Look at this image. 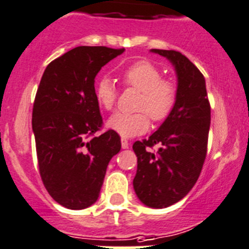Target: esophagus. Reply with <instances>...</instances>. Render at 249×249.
Returning a JSON list of instances; mask_svg holds the SVG:
<instances>
[{
	"mask_svg": "<svg viewBox=\"0 0 249 249\" xmlns=\"http://www.w3.org/2000/svg\"><path fill=\"white\" fill-rule=\"evenodd\" d=\"M122 147L124 148V150H125V148L129 147V142H127L126 139H124V138H122Z\"/></svg>",
	"mask_w": 249,
	"mask_h": 249,
	"instance_id": "obj_1",
	"label": "esophagus"
}]
</instances>
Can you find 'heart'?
Instances as JSON below:
<instances>
[{"label":"heart","instance_id":"obj_1","mask_svg":"<svg viewBox=\"0 0 249 249\" xmlns=\"http://www.w3.org/2000/svg\"><path fill=\"white\" fill-rule=\"evenodd\" d=\"M123 81L125 85L140 90L138 109L143 111L113 114L107 123L109 129L124 138H134L148 130L150 120L146 112L155 122H161L168 117L176 103L177 88L171 81L162 80V72L159 67L148 61L135 62L124 70ZM94 93L99 106L107 110L113 109L117 102V87L110 77L103 76L99 78Z\"/></svg>","mask_w":249,"mask_h":249}]
</instances>
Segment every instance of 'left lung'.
I'll list each match as a JSON object with an SVG mask.
<instances>
[{
	"label": "left lung",
	"instance_id": "left-lung-1",
	"mask_svg": "<svg viewBox=\"0 0 249 249\" xmlns=\"http://www.w3.org/2000/svg\"><path fill=\"white\" fill-rule=\"evenodd\" d=\"M166 57L177 75V98L161 126L132 150L138 157L134 190L148 208L163 209L182 200L196 183L206 157L210 104L205 78L179 51L151 49ZM160 143L156 154L148 147Z\"/></svg>",
	"mask_w": 249,
	"mask_h": 249
}]
</instances>
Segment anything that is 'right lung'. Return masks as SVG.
Listing matches in <instances>:
<instances>
[{
  "label": "right lung",
  "instance_id": "right-lung-1",
  "mask_svg": "<svg viewBox=\"0 0 249 249\" xmlns=\"http://www.w3.org/2000/svg\"><path fill=\"white\" fill-rule=\"evenodd\" d=\"M125 49L77 46L46 66L33 106L32 127L44 185L71 210L94 204L111 157L122 148L114 130L102 126L94 78Z\"/></svg>",
  "mask_w": 249,
  "mask_h": 249
}]
</instances>
